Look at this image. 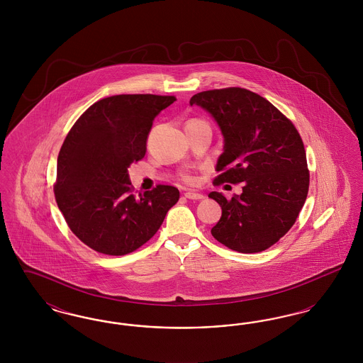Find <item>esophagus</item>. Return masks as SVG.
I'll return each mask as SVG.
<instances>
[{"label": "esophagus", "instance_id": "esophagus-1", "mask_svg": "<svg viewBox=\"0 0 363 363\" xmlns=\"http://www.w3.org/2000/svg\"><path fill=\"white\" fill-rule=\"evenodd\" d=\"M184 196H185L186 199H189V200H201V199H204L203 194L196 193V191H186Z\"/></svg>", "mask_w": 363, "mask_h": 363}]
</instances>
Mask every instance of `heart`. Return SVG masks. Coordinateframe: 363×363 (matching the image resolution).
<instances>
[{"label": "heart", "mask_w": 363, "mask_h": 363, "mask_svg": "<svg viewBox=\"0 0 363 363\" xmlns=\"http://www.w3.org/2000/svg\"><path fill=\"white\" fill-rule=\"evenodd\" d=\"M191 121H201V120H191ZM181 179H182L185 184H190V185L196 182V177L191 173L181 174Z\"/></svg>", "instance_id": "heart-1"}]
</instances>
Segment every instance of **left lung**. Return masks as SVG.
Here are the masks:
<instances>
[{
	"mask_svg": "<svg viewBox=\"0 0 363 363\" xmlns=\"http://www.w3.org/2000/svg\"><path fill=\"white\" fill-rule=\"evenodd\" d=\"M209 111L225 136L213 185L241 184L240 196L209 197L222 207L212 227L216 241L240 253H259L293 227L309 191L303 141L280 110L241 86L203 91L190 98Z\"/></svg>",
	"mask_w": 363,
	"mask_h": 363,
	"instance_id": "8db88e82",
	"label": "left lung"
}]
</instances>
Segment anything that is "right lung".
Here are the masks:
<instances>
[{"label":"right lung","instance_id":"1","mask_svg":"<svg viewBox=\"0 0 363 363\" xmlns=\"http://www.w3.org/2000/svg\"><path fill=\"white\" fill-rule=\"evenodd\" d=\"M170 95L122 94L89 106L73 123L57 160L54 196L72 233L88 247L123 256L150 241L179 191L156 185L133 193L128 167L141 160L156 116Z\"/></svg>","mask_w":363,"mask_h":363}]
</instances>
